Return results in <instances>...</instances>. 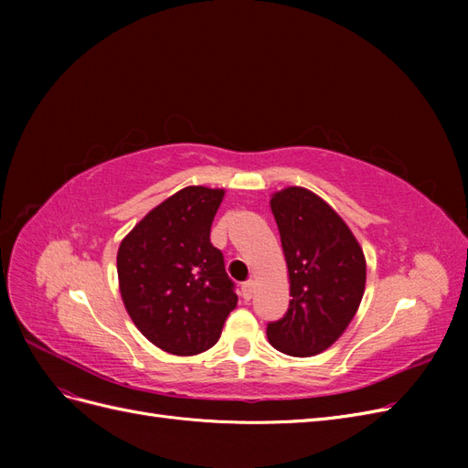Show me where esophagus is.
I'll use <instances>...</instances> for the list:
<instances>
[{"label":"esophagus","instance_id":"34e87169","mask_svg":"<svg viewBox=\"0 0 468 468\" xmlns=\"http://www.w3.org/2000/svg\"><path fill=\"white\" fill-rule=\"evenodd\" d=\"M253 291H256V282L253 281H246L244 285H242V294H244V299L246 301H250L251 296H253Z\"/></svg>","mask_w":468,"mask_h":468}]
</instances>
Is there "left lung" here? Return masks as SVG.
<instances>
[{
    "instance_id": "left-lung-1",
    "label": "left lung",
    "mask_w": 468,
    "mask_h": 468,
    "mask_svg": "<svg viewBox=\"0 0 468 468\" xmlns=\"http://www.w3.org/2000/svg\"><path fill=\"white\" fill-rule=\"evenodd\" d=\"M271 210L292 299L285 316L267 324L269 344L292 357L318 356L346 332L361 304L363 250L342 217L304 187L277 191Z\"/></svg>"
}]
</instances>
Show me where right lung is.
<instances>
[{"label": "right lung", "instance_id": "obj_1", "mask_svg": "<svg viewBox=\"0 0 468 468\" xmlns=\"http://www.w3.org/2000/svg\"><path fill=\"white\" fill-rule=\"evenodd\" d=\"M222 197L224 189H181L152 208L119 246L126 313L154 346L174 356L215 346L238 303L222 251L210 244Z\"/></svg>", "mask_w": 468, "mask_h": 468}]
</instances>
